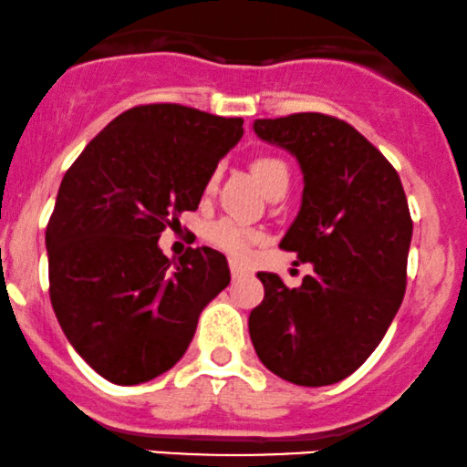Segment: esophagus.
<instances>
[{"mask_svg": "<svg viewBox=\"0 0 467 467\" xmlns=\"http://www.w3.org/2000/svg\"><path fill=\"white\" fill-rule=\"evenodd\" d=\"M229 270H232V277L234 279L243 277V275L246 273V270L243 268V264H238V262H229Z\"/></svg>", "mask_w": 467, "mask_h": 467, "instance_id": "34e87169", "label": "esophagus"}]
</instances>
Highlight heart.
I'll return each instance as SVG.
<instances>
[{
  "label": "heart",
  "mask_w": 467,
  "mask_h": 467,
  "mask_svg": "<svg viewBox=\"0 0 467 467\" xmlns=\"http://www.w3.org/2000/svg\"><path fill=\"white\" fill-rule=\"evenodd\" d=\"M251 171L268 194L277 192V190H287V186H290V169H287L284 160L275 158V155H257L251 162ZM214 186L216 175H212L207 180V190H214ZM205 240L216 249L227 253V255L243 260V257L249 255L253 246L260 243L262 234L243 221L221 218V221L207 224Z\"/></svg>",
  "instance_id": "1"
}]
</instances>
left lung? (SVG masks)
<instances>
[{"mask_svg":"<svg viewBox=\"0 0 467 467\" xmlns=\"http://www.w3.org/2000/svg\"><path fill=\"white\" fill-rule=\"evenodd\" d=\"M255 134L303 171V203L281 240L314 266L298 287L257 273L264 301L249 316L262 364L320 388L347 379L379 347L407 285L411 216L399 172L347 120L320 112L257 119Z\"/></svg>","mask_w":467,"mask_h":467,"instance_id":"obj_1","label":"left lung"}]
</instances>
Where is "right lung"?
<instances>
[{
  "label": "right lung",
  "instance_id": "obj_1",
  "mask_svg": "<svg viewBox=\"0 0 467 467\" xmlns=\"http://www.w3.org/2000/svg\"><path fill=\"white\" fill-rule=\"evenodd\" d=\"M243 123L180 103L130 108L62 177L45 234L51 307L71 347L110 383L171 370L199 314L229 285L223 253L201 246L172 262L158 240L197 210Z\"/></svg>",
  "mask_w": 467,
  "mask_h": 467
}]
</instances>
